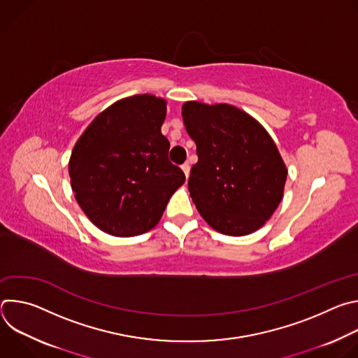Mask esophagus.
<instances>
[{
  "instance_id": "34e87169",
  "label": "esophagus",
  "mask_w": 358,
  "mask_h": 358,
  "mask_svg": "<svg viewBox=\"0 0 358 358\" xmlns=\"http://www.w3.org/2000/svg\"><path fill=\"white\" fill-rule=\"evenodd\" d=\"M181 169H182L185 177H188V176H189V164H188V163H184V164L181 166Z\"/></svg>"
}]
</instances>
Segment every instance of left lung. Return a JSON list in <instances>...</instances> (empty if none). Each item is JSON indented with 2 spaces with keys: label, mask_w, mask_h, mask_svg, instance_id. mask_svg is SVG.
Masks as SVG:
<instances>
[{
  "label": "left lung",
  "mask_w": 358,
  "mask_h": 358,
  "mask_svg": "<svg viewBox=\"0 0 358 358\" xmlns=\"http://www.w3.org/2000/svg\"><path fill=\"white\" fill-rule=\"evenodd\" d=\"M182 120L196 145L188 189L201 217L231 236L264 227L283 198L287 177L269 133L227 103L185 101Z\"/></svg>",
  "instance_id": "obj_1"
}]
</instances>
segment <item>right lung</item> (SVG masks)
I'll use <instances>...</instances> for the list:
<instances>
[{
	"label": "right lung",
	"mask_w": 358,
	"mask_h": 358,
	"mask_svg": "<svg viewBox=\"0 0 358 358\" xmlns=\"http://www.w3.org/2000/svg\"><path fill=\"white\" fill-rule=\"evenodd\" d=\"M167 101L134 94L94 117L69 160L72 191L87 218L113 236H136L155 228L184 184L169 160L162 134Z\"/></svg>",
	"instance_id": "add662e5"
}]
</instances>
